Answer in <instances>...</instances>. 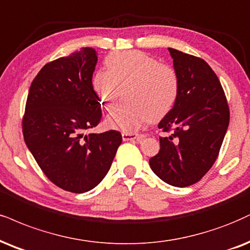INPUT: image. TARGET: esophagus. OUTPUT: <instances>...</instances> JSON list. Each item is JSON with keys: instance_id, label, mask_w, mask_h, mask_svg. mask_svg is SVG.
Here are the masks:
<instances>
[{"instance_id": "esophagus-1", "label": "esophagus", "mask_w": 250, "mask_h": 250, "mask_svg": "<svg viewBox=\"0 0 250 250\" xmlns=\"http://www.w3.org/2000/svg\"><path fill=\"white\" fill-rule=\"evenodd\" d=\"M123 140L124 141H128V140H137L141 143L145 139L144 134H138V133H133V132H123L122 133Z\"/></svg>"}]
</instances>
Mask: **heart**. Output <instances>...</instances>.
<instances>
[{
    "instance_id": "heart-1",
    "label": "heart",
    "mask_w": 250,
    "mask_h": 250,
    "mask_svg": "<svg viewBox=\"0 0 250 250\" xmlns=\"http://www.w3.org/2000/svg\"><path fill=\"white\" fill-rule=\"evenodd\" d=\"M106 69L94 73L91 85L102 105L112 106L119 94V84L126 83L124 97L107 117L111 127L130 132L145 123L159 120L172 109L177 100V73L171 67L159 63L140 51L116 52L107 55Z\"/></svg>"
}]
</instances>
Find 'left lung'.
I'll use <instances>...</instances> for the list:
<instances>
[{
	"instance_id": "8db88e82",
	"label": "left lung",
	"mask_w": 250,
	"mask_h": 250,
	"mask_svg": "<svg viewBox=\"0 0 250 250\" xmlns=\"http://www.w3.org/2000/svg\"><path fill=\"white\" fill-rule=\"evenodd\" d=\"M168 50L180 88L159 128L172 134L160 138V150L149 159V166L163 182L184 188L198 182L217 160L229 124V107L219 79L206 61Z\"/></svg>"
}]
</instances>
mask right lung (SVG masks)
<instances>
[{
  "label": "right lung",
  "mask_w": 250,
  "mask_h": 250,
  "mask_svg": "<svg viewBox=\"0 0 250 250\" xmlns=\"http://www.w3.org/2000/svg\"><path fill=\"white\" fill-rule=\"evenodd\" d=\"M96 63L91 47L46 63L31 83L23 117L24 141L40 169L75 193L101 183L123 140L113 130L84 134L102 119L91 85Z\"/></svg>",
  "instance_id": "1"
}]
</instances>
